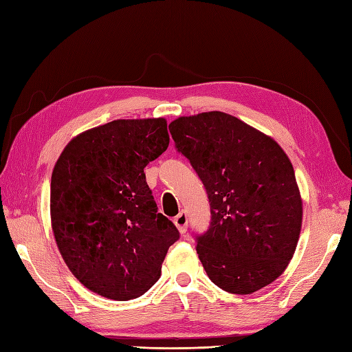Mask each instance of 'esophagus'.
Wrapping results in <instances>:
<instances>
[{"mask_svg":"<svg viewBox=\"0 0 352 352\" xmlns=\"http://www.w3.org/2000/svg\"><path fill=\"white\" fill-rule=\"evenodd\" d=\"M173 223H175V226L177 228L180 235H184V233L188 229V214H186V212L185 211H180L179 214L173 219Z\"/></svg>","mask_w":352,"mask_h":352,"instance_id":"1","label":"esophagus"}]
</instances>
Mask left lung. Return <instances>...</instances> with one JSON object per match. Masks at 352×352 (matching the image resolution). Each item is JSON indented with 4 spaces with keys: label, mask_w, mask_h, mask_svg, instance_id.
I'll return each mask as SVG.
<instances>
[{
    "label": "left lung",
    "mask_w": 352,
    "mask_h": 352,
    "mask_svg": "<svg viewBox=\"0 0 352 352\" xmlns=\"http://www.w3.org/2000/svg\"><path fill=\"white\" fill-rule=\"evenodd\" d=\"M168 129L208 195L211 223L197 252L211 282L238 295L274 282L302 226L289 157L272 136L223 111L177 117Z\"/></svg>",
    "instance_id": "1"
}]
</instances>
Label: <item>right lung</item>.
<instances>
[{
  "instance_id": "1",
  "label": "right lung",
  "mask_w": 352,
  "mask_h": 352,
  "mask_svg": "<svg viewBox=\"0 0 352 352\" xmlns=\"http://www.w3.org/2000/svg\"><path fill=\"white\" fill-rule=\"evenodd\" d=\"M167 122L120 119L74 136L51 176V226L63 260L85 287L116 301L160 279L176 226L162 212L144 168L168 146Z\"/></svg>"
}]
</instances>
